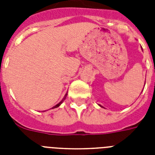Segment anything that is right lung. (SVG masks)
Wrapping results in <instances>:
<instances>
[{
	"instance_id": "right-lung-1",
	"label": "right lung",
	"mask_w": 155,
	"mask_h": 155,
	"mask_svg": "<svg viewBox=\"0 0 155 155\" xmlns=\"http://www.w3.org/2000/svg\"><path fill=\"white\" fill-rule=\"evenodd\" d=\"M67 95H68V93H66V95H65V97H63V100H62V101H60V102H59V103H58V104H56V105H55V106H54V107H53V108H58V106L60 105L61 104L63 103V101H64V100H65V99H66V97H67Z\"/></svg>"
}]
</instances>
